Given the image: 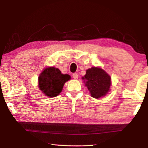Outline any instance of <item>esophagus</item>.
<instances>
[{
  "label": "esophagus",
  "instance_id": "obj_1",
  "mask_svg": "<svg viewBox=\"0 0 148 148\" xmlns=\"http://www.w3.org/2000/svg\"><path fill=\"white\" fill-rule=\"evenodd\" d=\"M72 76H73L74 79H77L78 78V75L76 73H74V74H72Z\"/></svg>",
  "mask_w": 148,
  "mask_h": 148
}]
</instances>
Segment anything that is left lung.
<instances>
[{"label":"left lung","instance_id":"1","mask_svg":"<svg viewBox=\"0 0 148 148\" xmlns=\"http://www.w3.org/2000/svg\"><path fill=\"white\" fill-rule=\"evenodd\" d=\"M82 79L89 90L91 97L93 98H101L110 91L111 77L101 67H92L87 69L86 73Z\"/></svg>","mask_w":148,"mask_h":148}]
</instances>
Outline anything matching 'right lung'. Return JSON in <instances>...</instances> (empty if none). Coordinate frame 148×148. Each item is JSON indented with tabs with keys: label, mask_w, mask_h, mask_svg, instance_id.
<instances>
[{
	"label": "right lung",
	"mask_w": 148,
	"mask_h": 148,
	"mask_svg": "<svg viewBox=\"0 0 148 148\" xmlns=\"http://www.w3.org/2000/svg\"><path fill=\"white\" fill-rule=\"evenodd\" d=\"M71 78L69 74H62L58 68L46 67L38 77L39 88L46 96L53 98L62 92L64 84Z\"/></svg>",
	"instance_id": "obj_1"
}]
</instances>
